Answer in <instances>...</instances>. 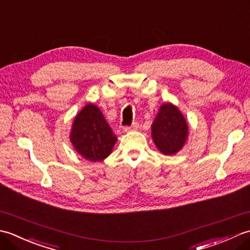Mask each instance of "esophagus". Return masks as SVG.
Wrapping results in <instances>:
<instances>
[{
  "mask_svg": "<svg viewBox=\"0 0 250 250\" xmlns=\"http://www.w3.org/2000/svg\"><path fill=\"white\" fill-rule=\"evenodd\" d=\"M137 128H139V124H137V122H133V124H132L131 125H126V126H125V132H128V131H133V130H136Z\"/></svg>",
  "mask_w": 250,
  "mask_h": 250,
  "instance_id": "1",
  "label": "esophagus"
}]
</instances>
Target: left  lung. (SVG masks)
Returning <instances> with one entry per match:
<instances>
[{"label": "left lung", "mask_w": 250, "mask_h": 250, "mask_svg": "<svg viewBox=\"0 0 250 250\" xmlns=\"http://www.w3.org/2000/svg\"><path fill=\"white\" fill-rule=\"evenodd\" d=\"M151 136L157 148L164 155H175L187 141L188 125L176 106L161 105L151 125Z\"/></svg>", "instance_id": "obj_1"}]
</instances>
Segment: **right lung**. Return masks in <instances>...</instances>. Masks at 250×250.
Returning <instances> with one entry per match:
<instances>
[{
    "mask_svg": "<svg viewBox=\"0 0 250 250\" xmlns=\"http://www.w3.org/2000/svg\"><path fill=\"white\" fill-rule=\"evenodd\" d=\"M70 139L79 155L91 162L107 158L117 141L102 111L94 104H87L77 114Z\"/></svg>",
    "mask_w": 250,
    "mask_h": 250,
    "instance_id": "add662e5",
    "label": "right lung"
}]
</instances>
